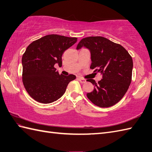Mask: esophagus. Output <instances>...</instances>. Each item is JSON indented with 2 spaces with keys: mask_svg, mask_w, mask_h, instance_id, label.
<instances>
[{
  "mask_svg": "<svg viewBox=\"0 0 152 152\" xmlns=\"http://www.w3.org/2000/svg\"><path fill=\"white\" fill-rule=\"evenodd\" d=\"M78 80L80 81V82L81 83H85L86 82V79H83V78H81V77H78Z\"/></svg>",
  "mask_w": 152,
  "mask_h": 152,
  "instance_id": "obj_1",
  "label": "esophagus"
}]
</instances>
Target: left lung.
<instances>
[{
    "mask_svg": "<svg viewBox=\"0 0 152 152\" xmlns=\"http://www.w3.org/2000/svg\"><path fill=\"white\" fill-rule=\"evenodd\" d=\"M85 47L90 50L94 72L101 73L102 79L94 85L93 91L87 94L91 102L101 108L117 104L124 97L132 82L133 60L127 50L119 44L103 37H88L77 44V50Z\"/></svg>",
    "mask_w": 152,
    "mask_h": 152,
    "instance_id": "left-lung-1",
    "label": "left lung"
}]
</instances>
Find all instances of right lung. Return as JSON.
<instances>
[{"label":"right lung","instance_id":"obj_1","mask_svg":"<svg viewBox=\"0 0 152 152\" xmlns=\"http://www.w3.org/2000/svg\"><path fill=\"white\" fill-rule=\"evenodd\" d=\"M77 41L76 37L48 35L32 42L22 58L23 83L30 97L48 104L61 98L75 75L59 74L54 66H62L64 51Z\"/></svg>","mask_w":152,"mask_h":152}]
</instances>
